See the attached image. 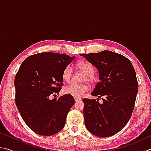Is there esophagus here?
Returning <instances> with one entry per match:
<instances>
[{
	"label": "esophagus",
	"instance_id": "1",
	"mask_svg": "<svg viewBox=\"0 0 151 151\" xmlns=\"http://www.w3.org/2000/svg\"><path fill=\"white\" fill-rule=\"evenodd\" d=\"M75 102L81 101V99H80V98H77V97H75Z\"/></svg>",
	"mask_w": 151,
	"mask_h": 151
}]
</instances>
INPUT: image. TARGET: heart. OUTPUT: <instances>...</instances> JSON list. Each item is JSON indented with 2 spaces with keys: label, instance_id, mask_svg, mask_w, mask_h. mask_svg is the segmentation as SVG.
<instances>
[{
  "label": "heart",
  "instance_id": "b5f03b06",
  "mask_svg": "<svg viewBox=\"0 0 151 151\" xmlns=\"http://www.w3.org/2000/svg\"><path fill=\"white\" fill-rule=\"evenodd\" d=\"M76 67L84 74L83 80L87 81H91L93 79V75L94 73V68L91 64L86 60H81L76 63ZM73 70L70 66H67L62 73V78L65 82H69L72 76ZM88 90V86L86 84H71L64 89V92L66 94H69L74 97L79 98L84 95Z\"/></svg>",
  "mask_w": 151,
  "mask_h": 151
}]
</instances>
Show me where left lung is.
Instances as JSON below:
<instances>
[{
	"mask_svg": "<svg viewBox=\"0 0 151 151\" xmlns=\"http://www.w3.org/2000/svg\"><path fill=\"white\" fill-rule=\"evenodd\" d=\"M81 56L97 69L99 82L91 95L103 101L100 104L95 99H82L86 127L96 136H111L123 129L132 115L138 91L135 70L127 58L111 51Z\"/></svg>",
	"mask_w": 151,
	"mask_h": 151,
	"instance_id": "1",
	"label": "left lung"
}]
</instances>
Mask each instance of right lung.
<instances>
[{"mask_svg": "<svg viewBox=\"0 0 151 151\" xmlns=\"http://www.w3.org/2000/svg\"><path fill=\"white\" fill-rule=\"evenodd\" d=\"M75 58L63 54L38 53L27 58L16 74V106L24 123L39 135H54L65 126L75 99L69 94L52 100L49 97L60 92L63 70Z\"/></svg>", "mask_w": 151, "mask_h": 151, "instance_id": "add662e5", "label": "right lung"}]
</instances>
